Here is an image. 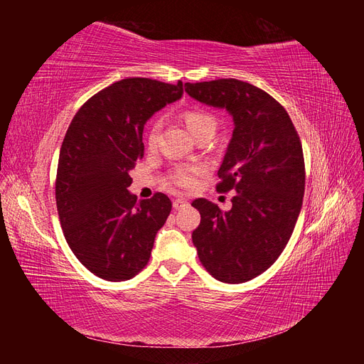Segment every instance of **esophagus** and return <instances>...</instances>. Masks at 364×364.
I'll list each match as a JSON object with an SVG mask.
<instances>
[{
    "label": "esophagus",
    "instance_id": "obj_1",
    "mask_svg": "<svg viewBox=\"0 0 364 364\" xmlns=\"http://www.w3.org/2000/svg\"><path fill=\"white\" fill-rule=\"evenodd\" d=\"M186 205H188V202H186L185 199H176V200H173V208L174 209H181V208H183Z\"/></svg>",
    "mask_w": 364,
    "mask_h": 364
}]
</instances>
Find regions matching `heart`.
Returning a JSON list of instances; mask_svg holds the SVG:
<instances>
[{
    "label": "heart",
    "mask_w": 364,
    "mask_h": 364,
    "mask_svg": "<svg viewBox=\"0 0 364 364\" xmlns=\"http://www.w3.org/2000/svg\"><path fill=\"white\" fill-rule=\"evenodd\" d=\"M185 124L188 127V130L194 136L203 134V132H211V134H215V127H217V119L213 114H209L203 109H190L183 114ZM158 135H159V123L155 121L151 123L149 132H147V142L150 147H155L158 142ZM202 173L200 167H178L171 173V179L173 182L181 186V188L191 190L197 185V176Z\"/></svg>",
    "instance_id": "1"
}]
</instances>
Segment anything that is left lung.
Wrapping results in <instances>:
<instances>
[{
  "label": "left lung",
  "mask_w": 364,
  "mask_h": 364,
  "mask_svg": "<svg viewBox=\"0 0 364 364\" xmlns=\"http://www.w3.org/2000/svg\"><path fill=\"white\" fill-rule=\"evenodd\" d=\"M203 105L226 109L232 138L218 168V191L234 190L232 208L197 199L200 225L193 243L203 267L228 284L257 278L278 259L299 217L305 165L287 111L259 87L237 79L185 83Z\"/></svg>",
  "instance_id": "left-lung-1"
}]
</instances>
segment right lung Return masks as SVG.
Masks as SVG:
<instances>
[{"label":"right lung","instance_id":"add662e5","mask_svg":"<svg viewBox=\"0 0 364 364\" xmlns=\"http://www.w3.org/2000/svg\"><path fill=\"white\" fill-rule=\"evenodd\" d=\"M182 94L181 80L123 79L92 95L67 130L58 165V213L74 255L98 278L126 281L149 262L171 202L162 193L136 200L127 191L129 171L144 155L146 121Z\"/></svg>","mask_w":364,"mask_h":364}]
</instances>
